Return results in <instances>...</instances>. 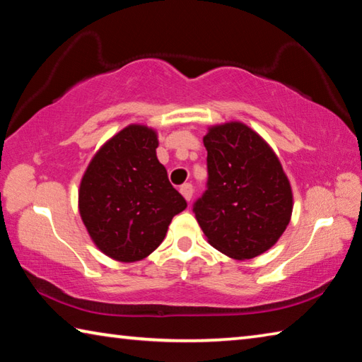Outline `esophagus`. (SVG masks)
Here are the masks:
<instances>
[{
    "mask_svg": "<svg viewBox=\"0 0 362 362\" xmlns=\"http://www.w3.org/2000/svg\"><path fill=\"white\" fill-rule=\"evenodd\" d=\"M180 193L183 194V198H185L187 201H189L193 198V187L192 183H183V185L180 187Z\"/></svg>",
    "mask_w": 362,
    "mask_h": 362,
    "instance_id": "34e87169",
    "label": "esophagus"
}]
</instances>
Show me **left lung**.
Instances as JSON below:
<instances>
[{
	"label": "left lung",
	"instance_id": "8db88e82",
	"mask_svg": "<svg viewBox=\"0 0 362 362\" xmlns=\"http://www.w3.org/2000/svg\"><path fill=\"white\" fill-rule=\"evenodd\" d=\"M207 189L193 204L212 247L236 260L276 244L292 216V189L278 156L240 121L209 127Z\"/></svg>",
	"mask_w": 362,
	"mask_h": 362
}]
</instances>
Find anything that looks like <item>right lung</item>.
<instances>
[{
	"instance_id": "obj_1",
	"label": "right lung",
	"mask_w": 362,
	"mask_h": 362,
	"mask_svg": "<svg viewBox=\"0 0 362 362\" xmlns=\"http://www.w3.org/2000/svg\"><path fill=\"white\" fill-rule=\"evenodd\" d=\"M156 131L131 124L102 145L79 185V214L103 254L137 262L163 243L187 201L156 158Z\"/></svg>"
}]
</instances>
